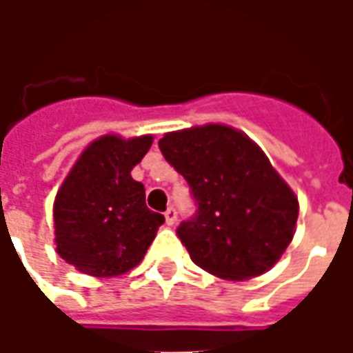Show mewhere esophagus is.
I'll use <instances>...</instances> for the list:
<instances>
[{"label": "esophagus", "instance_id": "1", "mask_svg": "<svg viewBox=\"0 0 353 353\" xmlns=\"http://www.w3.org/2000/svg\"><path fill=\"white\" fill-rule=\"evenodd\" d=\"M164 217H166V225H174V223L177 221V212H176V208H172L170 206L166 212H164Z\"/></svg>", "mask_w": 353, "mask_h": 353}]
</instances>
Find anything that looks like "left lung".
<instances>
[{
	"mask_svg": "<svg viewBox=\"0 0 353 353\" xmlns=\"http://www.w3.org/2000/svg\"><path fill=\"white\" fill-rule=\"evenodd\" d=\"M159 147L196 204L177 227L194 265L225 280L270 270L293 240L299 200L266 154L225 124L170 132Z\"/></svg>",
	"mask_w": 353,
	"mask_h": 353,
	"instance_id": "8db88e82",
	"label": "left lung"
}]
</instances>
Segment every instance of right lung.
Listing matches in <instances>:
<instances>
[{"mask_svg":"<svg viewBox=\"0 0 353 353\" xmlns=\"http://www.w3.org/2000/svg\"><path fill=\"white\" fill-rule=\"evenodd\" d=\"M153 136H101L81 153L54 200L58 255L81 272L111 278L139 265L164 223L132 179Z\"/></svg>","mask_w":353,"mask_h":353,"instance_id":"obj_1","label":"right lung"}]
</instances>
